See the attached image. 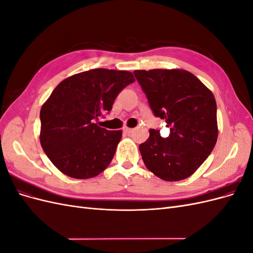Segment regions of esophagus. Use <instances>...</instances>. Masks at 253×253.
<instances>
[{
  "label": "esophagus",
  "instance_id": "1",
  "mask_svg": "<svg viewBox=\"0 0 253 253\" xmlns=\"http://www.w3.org/2000/svg\"><path fill=\"white\" fill-rule=\"evenodd\" d=\"M133 131H134V129L131 128V127H127V126H125V127H124V132H125V133L129 134V133H132Z\"/></svg>",
  "mask_w": 253,
  "mask_h": 253
}]
</instances>
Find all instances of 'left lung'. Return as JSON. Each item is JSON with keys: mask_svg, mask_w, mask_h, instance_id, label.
I'll use <instances>...</instances> for the list:
<instances>
[{"mask_svg": "<svg viewBox=\"0 0 253 253\" xmlns=\"http://www.w3.org/2000/svg\"><path fill=\"white\" fill-rule=\"evenodd\" d=\"M156 117L165 119L170 135L151 128L139 145L142 160L160 179L178 181L192 175L217 140L216 101L212 91L185 70L135 71Z\"/></svg>", "mask_w": 253, "mask_h": 253, "instance_id": "1", "label": "left lung"}]
</instances>
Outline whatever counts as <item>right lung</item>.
I'll list each match as a JSON object with an SVG mask.
<instances>
[{"label":"right lung","instance_id":"obj_1","mask_svg":"<svg viewBox=\"0 0 253 253\" xmlns=\"http://www.w3.org/2000/svg\"><path fill=\"white\" fill-rule=\"evenodd\" d=\"M135 81L132 73L95 68L71 76L52 90L40 112V142L58 170L77 179L95 177L111 164L122 131L94 124Z\"/></svg>","mask_w":253,"mask_h":253}]
</instances>
